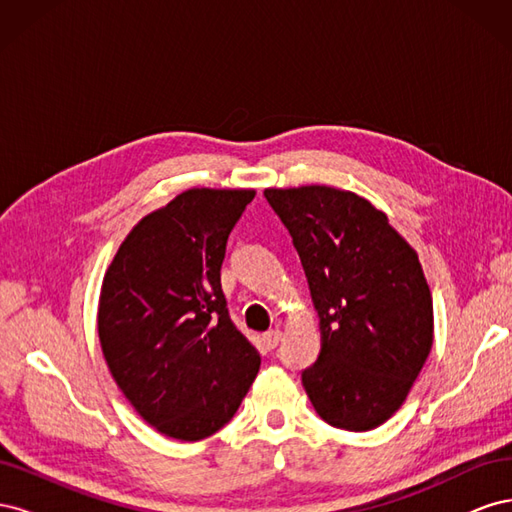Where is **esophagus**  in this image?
<instances>
[{
    "instance_id": "34e87169",
    "label": "esophagus",
    "mask_w": 512,
    "mask_h": 512,
    "mask_svg": "<svg viewBox=\"0 0 512 512\" xmlns=\"http://www.w3.org/2000/svg\"><path fill=\"white\" fill-rule=\"evenodd\" d=\"M280 339H282V331L280 329H271V331H267L265 333V344H267V348H275L277 344H280Z\"/></svg>"
}]
</instances>
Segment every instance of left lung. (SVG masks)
<instances>
[{"mask_svg": "<svg viewBox=\"0 0 512 512\" xmlns=\"http://www.w3.org/2000/svg\"><path fill=\"white\" fill-rule=\"evenodd\" d=\"M320 318V354L301 380L324 423L376 429L404 404L433 346L418 254L369 200L329 185L267 188Z\"/></svg>", "mask_w": 512, "mask_h": 512, "instance_id": "1", "label": "left lung"}]
</instances>
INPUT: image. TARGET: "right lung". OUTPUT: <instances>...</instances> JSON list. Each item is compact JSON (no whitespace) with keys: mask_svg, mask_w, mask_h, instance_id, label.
I'll list each match as a JSON object with an SVG mask.
<instances>
[{"mask_svg":"<svg viewBox=\"0 0 512 512\" xmlns=\"http://www.w3.org/2000/svg\"><path fill=\"white\" fill-rule=\"evenodd\" d=\"M254 190L192 188L147 213L108 265L98 337L108 371L151 427L196 442L220 431L258 374L220 282L226 241Z\"/></svg>","mask_w":512,"mask_h":512,"instance_id":"1","label":"right lung"}]
</instances>
